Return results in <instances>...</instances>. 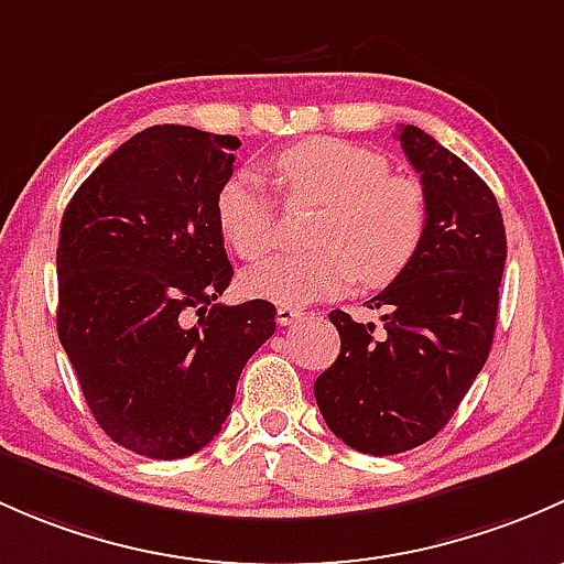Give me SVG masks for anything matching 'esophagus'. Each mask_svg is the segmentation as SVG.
Masks as SVG:
<instances>
[{
    "label": "esophagus",
    "instance_id": "1",
    "mask_svg": "<svg viewBox=\"0 0 564 564\" xmlns=\"http://www.w3.org/2000/svg\"><path fill=\"white\" fill-rule=\"evenodd\" d=\"M306 317V312L301 310V306H280V310H276V323L280 325H293V323H299V321H304Z\"/></svg>",
    "mask_w": 564,
    "mask_h": 564
}]
</instances>
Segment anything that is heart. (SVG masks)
<instances>
[{"label":"heart","instance_id":"heart-1","mask_svg":"<svg viewBox=\"0 0 564 564\" xmlns=\"http://www.w3.org/2000/svg\"><path fill=\"white\" fill-rule=\"evenodd\" d=\"M288 203H315V249L276 254L243 274L252 299L295 306L361 282L386 288L410 269L429 228L421 182L397 176L382 154L341 138H304L274 156ZM217 228L230 252L258 260L276 241L274 197L258 173L239 171L217 193Z\"/></svg>","mask_w":564,"mask_h":564}]
</instances>
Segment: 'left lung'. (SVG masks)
Here are the masks:
<instances>
[{
    "instance_id": "1",
    "label": "left lung",
    "mask_w": 564,
    "mask_h": 564,
    "mask_svg": "<svg viewBox=\"0 0 564 564\" xmlns=\"http://www.w3.org/2000/svg\"><path fill=\"white\" fill-rule=\"evenodd\" d=\"M421 173L429 228L410 269L367 301L382 330L334 310L339 356L315 380L330 432L350 448L393 456L432 440L484 369L495 339L508 241L497 197L417 127L399 130Z\"/></svg>"
}]
</instances>
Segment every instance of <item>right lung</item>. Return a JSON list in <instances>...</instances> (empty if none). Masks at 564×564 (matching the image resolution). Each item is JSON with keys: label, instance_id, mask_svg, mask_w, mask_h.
<instances>
[{"label": "right lung", "instance_id": "add662e5", "mask_svg": "<svg viewBox=\"0 0 564 564\" xmlns=\"http://www.w3.org/2000/svg\"><path fill=\"white\" fill-rule=\"evenodd\" d=\"M239 147L149 127L91 171L62 217L59 341L102 432L141 456L206 448L243 364L276 330L269 301L214 304L234 280L214 206Z\"/></svg>", "mask_w": 564, "mask_h": 564}]
</instances>
